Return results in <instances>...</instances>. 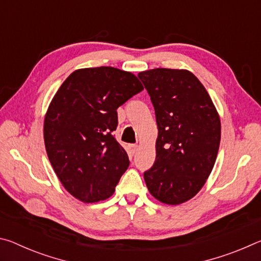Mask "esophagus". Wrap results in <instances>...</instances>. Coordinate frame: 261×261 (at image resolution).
<instances>
[{
	"label": "esophagus",
	"instance_id": "34e87169",
	"mask_svg": "<svg viewBox=\"0 0 261 261\" xmlns=\"http://www.w3.org/2000/svg\"><path fill=\"white\" fill-rule=\"evenodd\" d=\"M137 145L136 144H129L126 146V151H127V153L130 154V155H134V154L137 152Z\"/></svg>",
	"mask_w": 261,
	"mask_h": 261
}]
</instances>
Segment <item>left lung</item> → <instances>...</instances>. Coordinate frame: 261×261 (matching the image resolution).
I'll return each mask as SVG.
<instances>
[{
	"instance_id": "1",
	"label": "left lung",
	"mask_w": 261,
	"mask_h": 261,
	"mask_svg": "<svg viewBox=\"0 0 261 261\" xmlns=\"http://www.w3.org/2000/svg\"><path fill=\"white\" fill-rule=\"evenodd\" d=\"M138 77L151 96L159 130L155 162L144 179L158 200L182 204L200 191L213 169L221 139L219 114L188 70L158 68Z\"/></svg>"
}]
</instances>
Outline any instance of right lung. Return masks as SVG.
Returning <instances> with one entry per match:
<instances>
[{"instance_id":"right-lung-1","label":"right lung","mask_w":261,"mask_h":261,"mask_svg":"<svg viewBox=\"0 0 261 261\" xmlns=\"http://www.w3.org/2000/svg\"><path fill=\"white\" fill-rule=\"evenodd\" d=\"M144 90L113 67L73 71L62 84L43 124L47 155L67 191L84 202L109 198L130 165L113 132L117 108Z\"/></svg>"}]
</instances>
